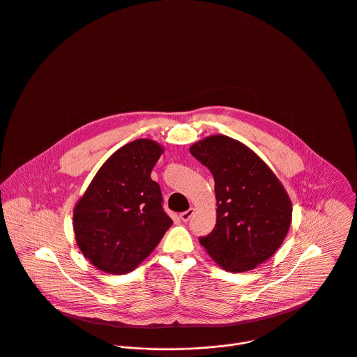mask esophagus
I'll return each mask as SVG.
<instances>
[{
	"label": "esophagus",
	"instance_id": "obj_1",
	"mask_svg": "<svg viewBox=\"0 0 357 357\" xmlns=\"http://www.w3.org/2000/svg\"><path fill=\"white\" fill-rule=\"evenodd\" d=\"M192 213H194V209H188V211H185V212L180 213V219H181L183 222H188V220L191 219Z\"/></svg>",
	"mask_w": 357,
	"mask_h": 357
}]
</instances>
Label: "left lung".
Returning <instances> with one entry per match:
<instances>
[{
    "instance_id": "left-lung-1",
    "label": "left lung",
    "mask_w": 357,
    "mask_h": 357,
    "mask_svg": "<svg viewBox=\"0 0 357 357\" xmlns=\"http://www.w3.org/2000/svg\"><path fill=\"white\" fill-rule=\"evenodd\" d=\"M215 178L216 226L199 238L211 257L231 273L249 271L281 246L292 204L270 167L246 145L211 135L190 148Z\"/></svg>"
}]
</instances>
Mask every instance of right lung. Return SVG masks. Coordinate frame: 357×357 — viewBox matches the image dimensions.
Instances as JSON below:
<instances>
[{
  "label": "right lung",
  "instance_id": "1",
  "mask_svg": "<svg viewBox=\"0 0 357 357\" xmlns=\"http://www.w3.org/2000/svg\"><path fill=\"white\" fill-rule=\"evenodd\" d=\"M163 148L139 138L118 149L75 206L73 230L82 253L100 270L126 274L159 243L173 220L151 172Z\"/></svg>",
  "mask_w": 357,
  "mask_h": 357
}]
</instances>
